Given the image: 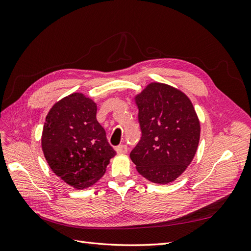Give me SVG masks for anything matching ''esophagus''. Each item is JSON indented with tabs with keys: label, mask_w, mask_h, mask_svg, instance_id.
Wrapping results in <instances>:
<instances>
[{
	"label": "esophagus",
	"mask_w": 251,
	"mask_h": 251,
	"mask_svg": "<svg viewBox=\"0 0 251 251\" xmlns=\"http://www.w3.org/2000/svg\"><path fill=\"white\" fill-rule=\"evenodd\" d=\"M116 151L118 154H126L127 151V147L126 146V144H120V146H118L116 148Z\"/></svg>",
	"instance_id": "esophagus-1"
}]
</instances>
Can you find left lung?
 <instances>
[{
  "label": "left lung",
  "instance_id": "obj_1",
  "mask_svg": "<svg viewBox=\"0 0 251 251\" xmlns=\"http://www.w3.org/2000/svg\"><path fill=\"white\" fill-rule=\"evenodd\" d=\"M141 139L130 157L151 182L168 184L191 164L200 140V121L182 91L151 82L135 96Z\"/></svg>",
  "mask_w": 251,
  "mask_h": 251
}]
</instances>
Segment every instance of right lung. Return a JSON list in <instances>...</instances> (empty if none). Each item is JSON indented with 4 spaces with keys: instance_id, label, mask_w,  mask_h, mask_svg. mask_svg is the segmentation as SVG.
Here are the masks:
<instances>
[{
    "instance_id": "add662e5",
    "label": "right lung",
    "mask_w": 251,
    "mask_h": 251,
    "mask_svg": "<svg viewBox=\"0 0 251 251\" xmlns=\"http://www.w3.org/2000/svg\"><path fill=\"white\" fill-rule=\"evenodd\" d=\"M96 112L91 98L73 93L53 105L43 127L42 149L50 169L77 189L96 183L116 155Z\"/></svg>"
}]
</instances>
